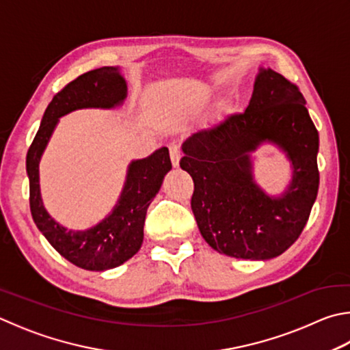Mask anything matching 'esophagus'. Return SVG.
<instances>
[{
  "mask_svg": "<svg viewBox=\"0 0 350 350\" xmlns=\"http://www.w3.org/2000/svg\"><path fill=\"white\" fill-rule=\"evenodd\" d=\"M170 157H171V162H173L174 167H177V165H179L180 157H182L179 145H176V144H171L170 145Z\"/></svg>",
  "mask_w": 350,
  "mask_h": 350,
  "instance_id": "34e87169",
  "label": "esophagus"
}]
</instances>
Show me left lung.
Instances as JSON below:
<instances>
[{
    "mask_svg": "<svg viewBox=\"0 0 350 350\" xmlns=\"http://www.w3.org/2000/svg\"><path fill=\"white\" fill-rule=\"evenodd\" d=\"M294 82L260 70L245 111L230 113L183 144L180 167L193 177L191 209L202 237L220 254L268 260L300 237L319 193V131ZM277 143L293 162V180L280 198L252 179L249 153Z\"/></svg>",
    "mask_w": 350,
    "mask_h": 350,
    "instance_id": "8db88e82",
    "label": "left lung"
}]
</instances>
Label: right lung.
<instances>
[{"instance_id": "add662e5", "label": "right lung", "mask_w": 350, "mask_h": 350, "mask_svg": "<svg viewBox=\"0 0 350 350\" xmlns=\"http://www.w3.org/2000/svg\"><path fill=\"white\" fill-rule=\"evenodd\" d=\"M126 96L118 67H100L78 76L55 94L25 159L30 213L44 237L70 263L87 271H107L125 263L141 250L145 215L171 170L167 147L130 163L126 182L113 213L87 231H68L50 217L40 194L38 165L58 119L79 109H111Z\"/></svg>"}]
</instances>
